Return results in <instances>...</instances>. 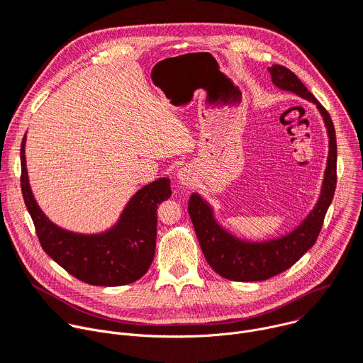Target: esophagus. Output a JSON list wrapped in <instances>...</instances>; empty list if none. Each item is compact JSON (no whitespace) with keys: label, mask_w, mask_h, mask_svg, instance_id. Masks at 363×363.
<instances>
[{"label":"esophagus","mask_w":363,"mask_h":363,"mask_svg":"<svg viewBox=\"0 0 363 363\" xmlns=\"http://www.w3.org/2000/svg\"><path fill=\"white\" fill-rule=\"evenodd\" d=\"M193 170H191V167L190 166H182L180 169H179V172H177V179H179V182L182 183V184H186V186H189L190 183H191V180H193Z\"/></svg>","instance_id":"1"}]
</instances>
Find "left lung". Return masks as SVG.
Segmentation results:
<instances>
[{"label": "left lung", "mask_w": 363, "mask_h": 363, "mask_svg": "<svg viewBox=\"0 0 363 363\" xmlns=\"http://www.w3.org/2000/svg\"><path fill=\"white\" fill-rule=\"evenodd\" d=\"M272 84L314 104L323 118L329 137V154L317 203L306 219L291 232L268 240H245L232 235L216 219L213 208L199 193L189 200V215L200 248L208 264L223 278L232 281H264L294 265L315 242L336 189V134L329 112L308 92L301 80L287 67H268Z\"/></svg>", "instance_id": "left-lung-1"}]
</instances>
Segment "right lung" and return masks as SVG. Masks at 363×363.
Wrapping results in <instances>:
<instances>
[{
	"instance_id": "right-lung-1",
	"label": "right lung",
	"mask_w": 363,
	"mask_h": 363,
	"mask_svg": "<svg viewBox=\"0 0 363 363\" xmlns=\"http://www.w3.org/2000/svg\"><path fill=\"white\" fill-rule=\"evenodd\" d=\"M21 191L45 252L86 284L118 287L140 279L150 268L157 238V205L172 196L170 179L141 187L113 226L101 233H77L53 223L37 205L26 166V135L21 143Z\"/></svg>"
}]
</instances>
